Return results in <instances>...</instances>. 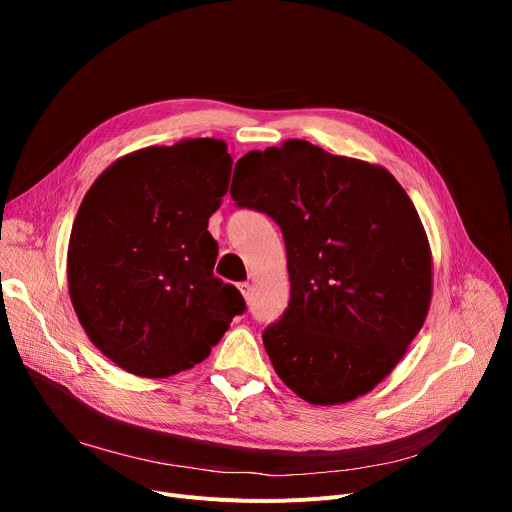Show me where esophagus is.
<instances>
[{"label": "esophagus", "mask_w": 512, "mask_h": 512, "mask_svg": "<svg viewBox=\"0 0 512 512\" xmlns=\"http://www.w3.org/2000/svg\"><path fill=\"white\" fill-rule=\"evenodd\" d=\"M238 290L242 294V299L249 303L251 301V294H253V286L249 282H242V284H238Z\"/></svg>", "instance_id": "1"}]
</instances>
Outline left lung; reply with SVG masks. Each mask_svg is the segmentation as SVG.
<instances>
[{"label": "left lung", "mask_w": 512, "mask_h": 512, "mask_svg": "<svg viewBox=\"0 0 512 512\" xmlns=\"http://www.w3.org/2000/svg\"><path fill=\"white\" fill-rule=\"evenodd\" d=\"M232 199L282 228L290 301L265 328L280 380L309 405L371 392L405 357L432 303L434 261L398 180L309 141L249 151Z\"/></svg>", "instance_id": "obj_1"}]
</instances>
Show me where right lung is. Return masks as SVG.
<instances>
[{
    "label": "right lung",
    "mask_w": 512,
    "mask_h": 512,
    "mask_svg": "<svg viewBox=\"0 0 512 512\" xmlns=\"http://www.w3.org/2000/svg\"><path fill=\"white\" fill-rule=\"evenodd\" d=\"M232 155L222 139L153 145L91 184L68 242V292L89 340L139 378H170L209 357L245 301L213 276L207 232Z\"/></svg>",
    "instance_id": "1"
}]
</instances>
